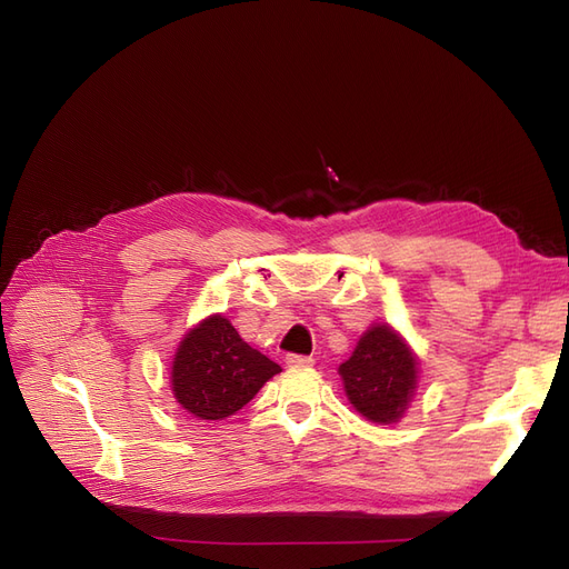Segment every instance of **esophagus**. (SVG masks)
Here are the masks:
<instances>
[{
  "label": "esophagus",
  "instance_id": "34e87169",
  "mask_svg": "<svg viewBox=\"0 0 569 569\" xmlns=\"http://www.w3.org/2000/svg\"><path fill=\"white\" fill-rule=\"evenodd\" d=\"M284 363H287L289 368H301V366H311L313 358H311V356H299V353H287Z\"/></svg>",
  "mask_w": 569,
  "mask_h": 569
}]
</instances>
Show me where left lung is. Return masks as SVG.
I'll return each mask as SVG.
<instances>
[{"mask_svg": "<svg viewBox=\"0 0 569 569\" xmlns=\"http://www.w3.org/2000/svg\"><path fill=\"white\" fill-rule=\"evenodd\" d=\"M343 391L360 416L391 425L403 412L418 387V358L389 325H372L358 339L347 363L339 366Z\"/></svg>", "mask_w": 569, "mask_h": 569, "instance_id": "obj_1", "label": "left lung"}]
</instances>
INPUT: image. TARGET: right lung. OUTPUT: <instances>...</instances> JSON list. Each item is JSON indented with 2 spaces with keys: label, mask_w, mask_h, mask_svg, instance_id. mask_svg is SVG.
<instances>
[{
  "label": "right lung",
  "mask_w": 569,
  "mask_h": 569,
  "mask_svg": "<svg viewBox=\"0 0 569 569\" xmlns=\"http://www.w3.org/2000/svg\"><path fill=\"white\" fill-rule=\"evenodd\" d=\"M282 372L251 349L226 316H209L180 341L170 368L178 403L197 420H226Z\"/></svg>",
  "instance_id": "right-lung-1"
}]
</instances>
